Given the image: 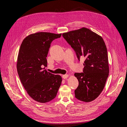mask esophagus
Returning a JSON list of instances; mask_svg holds the SVG:
<instances>
[{"mask_svg": "<svg viewBox=\"0 0 127 127\" xmlns=\"http://www.w3.org/2000/svg\"><path fill=\"white\" fill-rule=\"evenodd\" d=\"M68 77H69V75H68V74H65V75H62V77L64 79H66Z\"/></svg>", "mask_w": 127, "mask_h": 127, "instance_id": "esophagus-1", "label": "esophagus"}]
</instances>
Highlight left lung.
Returning <instances> with one entry per match:
<instances>
[{
	"mask_svg": "<svg viewBox=\"0 0 127 127\" xmlns=\"http://www.w3.org/2000/svg\"><path fill=\"white\" fill-rule=\"evenodd\" d=\"M76 52L77 57H84L83 73H75L79 82L75 97L88 102L95 99L103 89L109 73L107 52L100 35L82 28L62 34Z\"/></svg>",
	"mask_w": 127,
	"mask_h": 127,
	"instance_id": "obj_1",
	"label": "left lung"
}]
</instances>
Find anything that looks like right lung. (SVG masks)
Instances as JSON below:
<instances>
[{"instance_id":"add662e5","label":"right lung","mask_w":127,"mask_h":127,"mask_svg":"<svg viewBox=\"0 0 127 127\" xmlns=\"http://www.w3.org/2000/svg\"><path fill=\"white\" fill-rule=\"evenodd\" d=\"M61 36V33L35 32L26 37L20 47L17 73L29 96L39 102H47L55 98L62 81L60 75L45 70L51 43Z\"/></svg>"}]
</instances>
